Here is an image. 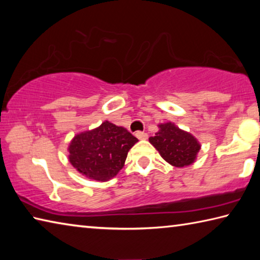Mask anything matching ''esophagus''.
<instances>
[{"label":"esophagus","mask_w":260,"mask_h":260,"mask_svg":"<svg viewBox=\"0 0 260 260\" xmlns=\"http://www.w3.org/2000/svg\"><path fill=\"white\" fill-rule=\"evenodd\" d=\"M135 135L139 140H147V138H148V134L144 133V132H136Z\"/></svg>","instance_id":"esophagus-1"}]
</instances>
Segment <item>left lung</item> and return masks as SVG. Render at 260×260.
Segmentation results:
<instances>
[{"label": "left lung", "instance_id": "8db88e82", "mask_svg": "<svg viewBox=\"0 0 260 260\" xmlns=\"http://www.w3.org/2000/svg\"><path fill=\"white\" fill-rule=\"evenodd\" d=\"M149 141L160 156L175 167L192 164L201 149L199 141L172 122L159 125V131Z\"/></svg>", "mask_w": 260, "mask_h": 260}]
</instances>
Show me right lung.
Masks as SVG:
<instances>
[{"label": "right lung", "instance_id": "add662e5", "mask_svg": "<svg viewBox=\"0 0 260 260\" xmlns=\"http://www.w3.org/2000/svg\"><path fill=\"white\" fill-rule=\"evenodd\" d=\"M138 141L124 127L104 121L98 128L74 136L69 159L87 178L107 181L122 169L127 153Z\"/></svg>", "mask_w": 260, "mask_h": 260}]
</instances>
